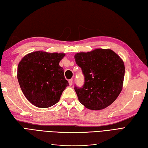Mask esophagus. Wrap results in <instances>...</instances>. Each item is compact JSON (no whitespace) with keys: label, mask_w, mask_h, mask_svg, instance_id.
<instances>
[{"label":"esophagus","mask_w":148,"mask_h":148,"mask_svg":"<svg viewBox=\"0 0 148 148\" xmlns=\"http://www.w3.org/2000/svg\"><path fill=\"white\" fill-rule=\"evenodd\" d=\"M69 84L70 85H72V84H73V79H69Z\"/></svg>","instance_id":"esophagus-1"}]
</instances>
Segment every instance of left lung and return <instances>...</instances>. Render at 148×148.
<instances>
[{"label":"left lung","mask_w":148,"mask_h":148,"mask_svg":"<svg viewBox=\"0 0 148 148\" xmlns=\"http://www.w3.org/2000/svg\"><path fill=\"white\" fill-rule=\"evenodd\" d=\"M75 60L84 77L82 88H74L80 103L94 110L112 104L123 87L125 65L122 59L111 49H96L76 53Z\"/></svg>","instance_id":"left-lung-1"}]
</instances>
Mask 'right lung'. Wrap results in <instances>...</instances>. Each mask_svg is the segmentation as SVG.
Wrapping results in <instances>:
<instances>
[{
	"mask_svg": "<svg viewBox=\"0 0 148 148\" xmlns=\"http://www.w3.org/2000/svg\"><path fill=\"white\" fill-rule=\"evenodd\" d=\"M64 56V53L36 51L20 62L18 81L25 96L34 106L47 108L56 104L69 85L59 65Z\"/></svg>",
	"mask_w": 148,
	"mask_h": 148,
	"instance_id": "1",
	"label": "right lung"
}]
</instances>
